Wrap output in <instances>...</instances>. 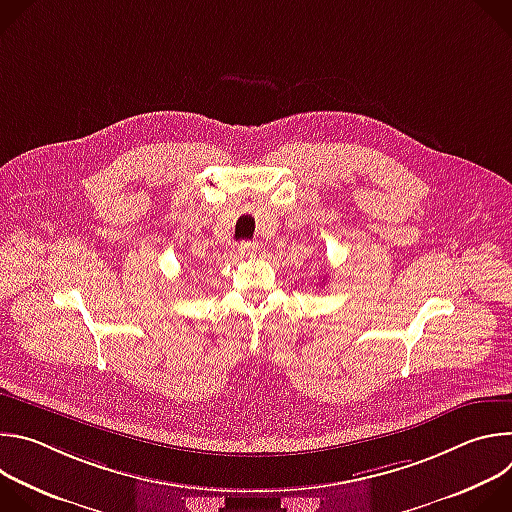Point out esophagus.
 Here are the masks:
<instances>
[{
  "label": "esophagus",
  "mask_w": 512,
  "mask_h": 512,
  "mask_svg": "<svg viewBox=\"0 0 512 512\" xmlns=\"http://www.w3.org/2000/svg\"><path fill=\"white\" fill-rule=\"evenodd\" d=\"M237 253H239V257L241 259H247V257H253L255 253H257V245L255 243H251V241H243L241 245H239V249H237Z\"/></svg>",
  "instance_id": "34e87169"
}]
</instances>
